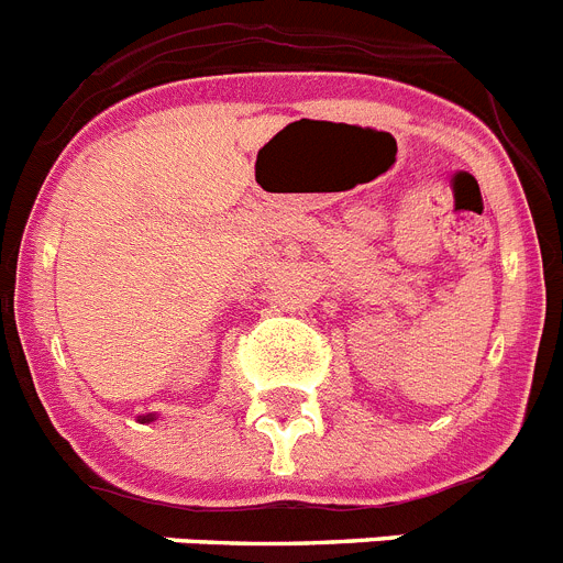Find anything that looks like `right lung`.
Here are the masks:
<instances>
[{"mask_svg": "<svg viewBox=\"0 0 563 563\" xmlns=\"http://www.w3.org/2000/svg\"><path fill=\"white\" fill-rule=\"evenodd\" d=\"M148 420H154V415H143V423H148Z\"/></svg>", "mask_w": 563, "mask_h": 563, "instance_id": "add662e5", "label": "right lung"}]
</instances>
